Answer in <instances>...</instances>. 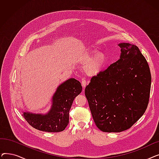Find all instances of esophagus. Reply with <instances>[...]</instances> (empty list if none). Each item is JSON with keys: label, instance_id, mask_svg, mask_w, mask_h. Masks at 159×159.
<instances>
[{"label": "esophagus", "instance_id": "esophagus-1", "mask_svg": "<svg viewBox=\"0 0 159 159\" xmlns=\"http://www.w3.org/2000/svg\"><path fill=\"white\" fill-rule=\"evenodd\" d=\"M81 84H82V86L83 87L85 88V87H86V84H87V82H86V80H84V79H82V82H81Z\"/></svg>", "mask_w": 159, "mask_h": 159}]
</instances>
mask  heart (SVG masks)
<instances>
[{
    "instance_id": "heart-1",
    "label": "heart",
    "mask_w": 159,
    "mask_h": 159,
    "mask_svg": "<svg viewBox=\"0 0 159 159\" xmlns=\"http://www.w3.org/2000/svg\"><path fill=\"white\" fill-rule=\"evenodd\" d=\"M82 61L88 63L87 71L91 75H97L101 72L106 63L105 56L95 49H92L82 55Z\"/></svg>"
}]
</instances>
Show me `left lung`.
<instances>
[{
    "label": "left lung",
    "mask_w": 159,
    "mask_h": 159,
    "mask_svg": "<svg viewBox=\"0 0 159 159\" xmlns=\"http://www.w3.org/2000/svg\"><path fill=\"white\" fill-rule=\"evenodd\" d=\"M119 46V59L91 78L85 89L93 120L104 132L130 128L149 102L152 77L145 57L134 44Z\"/></svg>",
    "instance_id": "8db88e82"
}]
</instances>
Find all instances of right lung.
<instances>
[{
  "label": "right lung",
  "mask_w": 159,
  "mask_h": 159,
  "mask_svg": "<svg viewBox=\"0 0 159 159\" xmlns=\"http://www.w3.org/2000/svg\"><path fill=\"white\" fill-rule=\"evenodd\" d=\"M82 90L79 81L73 78L69 79L57 87L48 113H34L24 111L22 116L32 127L40 131H64L69 123V111L73 102Z\"/></svg>",
  "instance_id": "obj_1"
}]
</instances>
